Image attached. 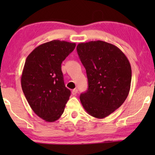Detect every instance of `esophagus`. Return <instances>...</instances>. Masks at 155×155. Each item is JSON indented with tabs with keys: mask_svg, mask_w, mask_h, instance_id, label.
<instances>
[{
	"mask_svg": "<svg viewBox=\"0 0 155 155\" xmlns=\"http://www.w3.org/2000/svg\"><path fill=\"white\" fill-rule=\"evenodd\" d=\"M78 93V90H77V89H74V90H73L72 91V95H74V96H75V95H77V94Z\"/></svg>",
	"mask_w": 155,
	"mask_h": 155,
	"instance_id": "esophagus-1",
	"label": "esophagus"
}]
</instances>
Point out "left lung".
I'll list each match as a JSON object with an SVG mask.
<instances>
[{"label":"left lung","instance_id":"8db88e82","mask_svg":"<svg viewBox=\"0 0 155 155\" xmlns=\"http://www.w3.org/2000/svg\"><path fill=\"white\" fill-rule=\"evenodd\" d=\"M77 51L88 80L87 91L80 96L81 104L88 114L104 118L127 98L132 77L130 63L121 50L103 41L80 43Z\"/></svg>","mask_w":155,"mask_h":155}]
</instances>
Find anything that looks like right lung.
I'll return each mask as SVG.
<instances>
[{
    "label": "right lung",
    "instance_id": "1",
    "mask_svg": "<svg viewBox=\"0 0 155 155\" xmlns=\"http://www.w3.org/2000/svg\"><path fill=\"white\" fill-rule=\"evenodd\" d=\"M75 46V43L52 40L36 47L26 59L21 77L22 91L34 113L46 122L58 120L69 100L61 63Z\"/></svg>",
    "mask_w": 155,
    "mask_h": 155
}]
</instances>
